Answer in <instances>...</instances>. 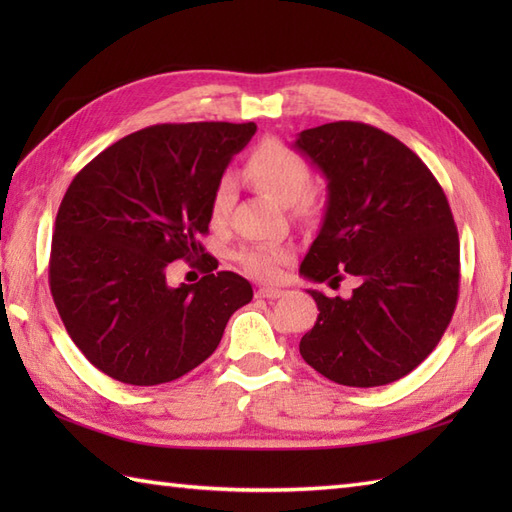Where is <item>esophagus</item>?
I'll list each match as a JSON object with an SVG mask.
<instances>
[{
    "label": "esophagus",
    "instance_id": "esophagus-1",
    "mask_svg": "<svg viewBox=\"0 0 512 512\" xmlns=\"http://www.w3.org/2000/svg\"><path fill=\"white\" fill-rule=\"evenodd\" d=\"M281 295H284V290H279V288H259L255 292V297H259V299H279Z\"/></svg>",
    "mask_w": 512,
    "mask_h": 512
}]
</instances>
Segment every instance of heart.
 <instances>
[{"label": "heart", "mask_w": 512, "mask_h": 512, "mask_svg": "<svg viewBox=\"0 0 512 512\" xmlns=\"http://www.w3.org/2000/svg\"><path fill=\"white\" fill-rule=\"evenodd\" d=\"M246 176L259 191L270 195L275 202L290 206L295 204L310 184V165L299 151L288 147L281 140L268 138L259 143L246 160ZM233 184L228 178L217 182L211 198L213 222H222L231 211ZM292 259V248L284 244H257L239 250L237 262L248 275L257 279H279L281 268Z\"/></svg>", "instance_id": "obj_1"}]
</instances>
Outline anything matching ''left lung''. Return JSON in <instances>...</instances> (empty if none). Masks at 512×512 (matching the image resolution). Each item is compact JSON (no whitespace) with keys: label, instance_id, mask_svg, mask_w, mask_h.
Here are the masks:
<instances>
[{"label":"left lung","instance_id":"1","mask_svg":"<svg viewBox=\"0 0 512 512\" xmlns=\"http://www.w3.org/2000/svg\"><path fill=\"white\" fill-rule=\"evenodd\" d=\"M325 180L321 231L299 273L358 281L352 297L308 290L319 317L299 352L325 378L378 387L407 376L442 339L460 288V239L438 180L398 138L365 123L303 129L292 143Z\"/></svg>","mask_w":512,"mask_h":512}]
</instances>
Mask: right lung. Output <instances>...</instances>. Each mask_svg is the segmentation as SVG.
<instances>
[{
    "instance_id": "obj_1",
    "label": "right lung",
    "mask_w": 512,
    "mask_h": 512,
    "mask_svg": "<svg viewBox=\"0 0 512 512\" xmlns=\"http://www.w3.org/2000/svg\"><path fill=\"white\" fill-rule=\"evenodd\" d=\"M255 132V123L145 127L74 176L54 222L50 292L70 339L103 374L171 383L215 352L231 314L253 299L244 277L213 273L198 237L217 182ZM176 258H195L207 275L171 289Z\"/></svg>"
}]
</instances>
